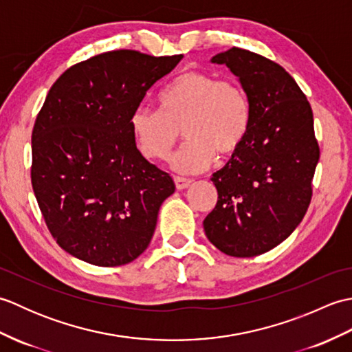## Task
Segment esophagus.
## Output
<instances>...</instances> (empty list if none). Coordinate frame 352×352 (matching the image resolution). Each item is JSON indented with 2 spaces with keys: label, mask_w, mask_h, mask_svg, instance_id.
Instances as JSON below:
<instances>
[{
  "label": "esophagus",
  "mask_w": 352,
  "mask_h": 352,
  "mask_svg": "<svg viewBox=\"0 0 352 352\" xmlns=\"http://www.w3.org/2000/svg\"><path fill=\"white\" fill-rule=\"evenodd\" d=\"M174 182H175V188L178 190H183L186 188H189L192 180H189V178H183V177H174Z\"/></svg>",
  "instance_id": "1"
}]
</instances>
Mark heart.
I'll list each match as a JSON object with an SVG mask.
<instances>
[{
	"label": "heart",
	"mask_w": 352,
	"mask_h": 352,
	"mask_svg": "<svg viewBox=\"0 0 352 352\" xmlns=\"http://www.w3.org/2000/svg\"><path fill=\"white\" fill-rule=\"evenodd\" d=\"M160 109L133 111V138L142 155L163 160L183 131L188 142L170 160L172 168L183 174L204 170L216 154H236L251 125V102L243 89L199 71L183 72L172 81L160 94Z\"/></svg>",
	"instance_id": "b5f03b06"
}]
</instances>
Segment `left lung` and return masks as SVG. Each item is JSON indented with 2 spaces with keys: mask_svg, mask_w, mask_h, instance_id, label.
<instances>
[{
  "mask_svg": "<svg viewBox=\"0 0 352 352\" xmlns=\"http://www.w3.org/2000/svg\"><path fill=\"white\" fill-rule=\"evenodd\" d=\"M239 78L251 102L242 146L212 182L218 203L204 219L208 241L231 257H254L280 245L300 226L319 162L313 111L286 69L233 47L212 57Z\"/></svg>",
  "mask_w": 352,
  "mask_h": 352,
  "instance_id": "1",
  "label": "left lung"
}]
</instances>
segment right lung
Returning <instances> with one entry per match:
<instances>
[{
    "label": "right lung",
    "instance_id": "obj_1",
    "mask_svg": "<svg viewBox=\"0 0 352 352\" xmlns=\"http://www.w3.org/2000/svg\"><path fill=\"white\" fill-rule=\"evenodd\" d=\"M182 58L104 52L50 89L32 134V184L52 237L71 256L107 267L148 248L175 184L140 154L130 119Z\"/></svg>",
    "mask_w": 352,
    "mask_h": 352
}]
</instances>
